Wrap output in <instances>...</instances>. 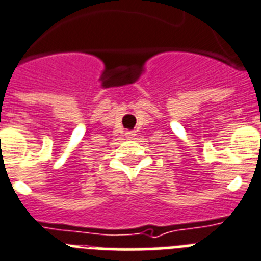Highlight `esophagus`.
<instances>
[{
    "instance_id": "obj_1",
    "label": "esophagus",
    "mask_w": 261,
    "mask_h": 261,
    "mask_svg": "<svg viewBox=\"0 0 261 261\" xmlns=\"http://www.w3.org/2000/svg\"><path fill=\"white\" fill-rule=\"evenodd\" d=\"M135 135H137V134H135V131H127V133H126V138H127V139H133Z\"/></svg>"
}]
</instances>
